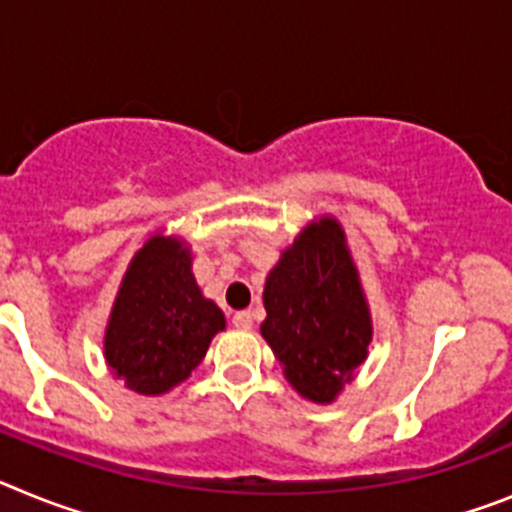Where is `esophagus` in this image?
<instances>
[{"instance_id":"esophagus-1","label":"esophagus","mask_w":512,"mask_h":512,"mask_svg":"<svg viewBox=\"0 0 512 512\" xmlns=\"http://www.w3.org/2000/svg\"><path fill=\"white\" fill-rule=\"evenodd\" d=\"M233 325L238 330H251L253 328V315L248 310L235 312V315H233Z\"/></svg>"}]
</instances>
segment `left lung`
I'll return each instance as SVG.
<instances>
[{
    "label": "left lung",
    "instance_id": "left-lung-1",
    "mask_svg": "<svg viewBox=\"0 0 512 512\" xmlns=\"http://www.w3.org/2000/svg\"><path fill=\"white\" fill-rule=\"evenodd\" d=\"M264 307L261 336L287 382L318 405L336 400L372 343V315L336 217H320L284 248L266 277Z\"/></svg>",
    "mask_w": 512,
    "mask_h": 512
}]
</instances>
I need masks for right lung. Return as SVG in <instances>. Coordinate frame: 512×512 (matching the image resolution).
Wrapping results in <instances>:
<instances>
[{
    "label": "right lung",
    "mask_w": 512,
    "mask_h": 512,
    "mask_svg": "<svg viewBox=\"0 0 512 512\" xmlns=\"http://www.w3.org/2000/svg\"><path fill=\"white\" fill-rule=\"evenodd\" d=\"M223 310L202 295L182 238L151 235L130 261L104 330V359L138 395H164L205 359Z\"/></svg>",
    "instance_id": "add662e5"
}]
</instances>
